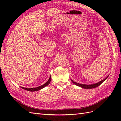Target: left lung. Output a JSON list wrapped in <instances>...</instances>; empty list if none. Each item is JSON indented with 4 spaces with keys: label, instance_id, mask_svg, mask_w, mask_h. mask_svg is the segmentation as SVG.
Instances as JSON below:
<instances>
[{
    "label": "left lung",
    "instance_id": "left-lung-1",
    "mask_svg": "<svg viewBox=\"0 0 121 121\" xmlns=\"http://www.w3.org/2000/svg\"><path fill=\"white\" fill-rule=\"evenodd\" d=\"M108 76H107V77H106L105 79H104L103 80H102V81L99 82L96 84H91V85H85V84H79V83H78L77 82H74V81H73L72 80H71L72 82L74 83V84H75V85H77L78 86H80L82 88H85V89H91V88H95V87H98V86H99L100 84L103 82L104 80H105L106 79H107L108 77Z\"/></svg>",
    "mask_w": 121,
    "mask_h": 121
}]
</instances>
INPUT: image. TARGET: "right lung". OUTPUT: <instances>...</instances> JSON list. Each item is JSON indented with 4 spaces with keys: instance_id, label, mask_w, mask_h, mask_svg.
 Returning <instances> with one entry per match:
<instances>
[{
    "instance_id": "add662e5",
    "label": "right lung",
    "mask_w": 121,
    "mask_h": 121,
    "mask_svg": "<svg viewBox=\"0 0 121 121\" xmlns=\"http://www.w3.org/2000/svg\"><path fill=\"white\" fill-rule=\"evenodd\" d=\"M50 81H51V76H50V78H49V80H48V81H47V82H46L44 84H43V85H42L41 86L37 87H36V88H24V87H21V88H22L23 89H24L25 90H28V91H38V90H39L40 89H42L43 88L45 87V86L48 85V84H49V83L50 82Z\"/></svg>"
}]
</instances>
